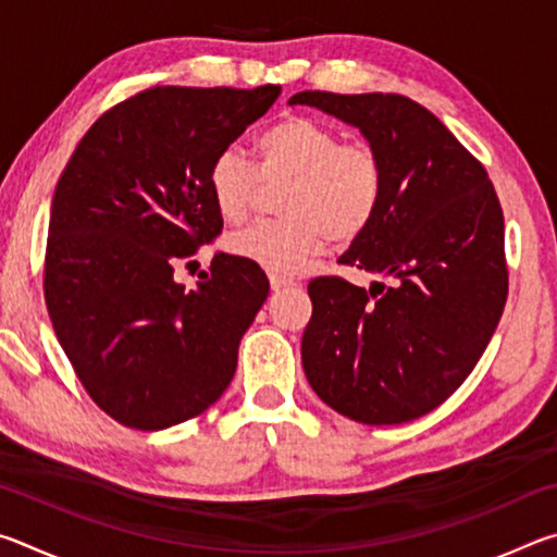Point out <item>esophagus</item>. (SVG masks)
Masks as SVG:
<instances>
[{"label": "esophagus", "mask_w": 557, "mask_h": 557, "mask_svg": "<svg viewBox=\"0 0 557 557\" xmlns=\"http://www.w3.org/2000/svg\"><path fill=\"white\" fill-rule=\"evenodd\" d=\"M297 282L289 280V277H282V275H270V287L280 292V289H287V287H295Z\"/></svg>", "instance_id": "1"}]
</instances>
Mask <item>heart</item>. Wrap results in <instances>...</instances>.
<instances>
[{
	"instance_id": "heart-1",
	"label": "heart",
	"mask_w": 557,
	"mask_h": 557,
	"mask_svg": "<svg viewBox=\"0 0 557 557\" xmlns=\"http://www.w3.org/2000/svg\"><path fill=\"white\" fill-rule=\"evenodd\" d=\"M262 182H287L280 201L282 221L256 223L225 240L231 256L262 270L292 275L322 256L326 243L361 238L383 201L385 174L379 154L366 145L344 143L324 122L292 115L258 139ZM209 191L223 221L248 215L258 174L240 149L228 147L213 159Z\"/></svg>"
}]
</instances>
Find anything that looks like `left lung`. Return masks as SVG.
<instances>
[{
	"label": "left lung",
	"mask_w": 557,
	"mask_h": 557,
	"mask_svg": "<svg viewBox=\"0 0 557 557\" xmlns=\"http://www.w3.org/2000/svg\"><path fill=\"white\" fill-rule=\"evenodd\" d=\"M361 132L385 174L373 223L338 262L379 280L309 282L301 366L329 408L363 425L422 418L474 371L502 319L504 213L484 166L418 102L395 92L305 90Z\"/></svg>",
	"instance_id": "obj_1"
}]
</instances>
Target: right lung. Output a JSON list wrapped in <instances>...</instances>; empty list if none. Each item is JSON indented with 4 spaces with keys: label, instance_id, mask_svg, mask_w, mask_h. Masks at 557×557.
Returning <instances> with one entry per match:
<instances>
[{
    "label": "right lung",
    "instance_id": "1",
    "mask_svg": "<svg viewBox=\"0 0 557 557\" xmlns=\"http://www.w3.org/2000/svg\"><path fill=\"white\" fill-rule=\"evenodd\" d=\"M277 96L280 86L145 90L96 120L55 184L46 307L81 383L122 425H178L233 381L265 272L219 252L186 289L174 268L223 228L213 159Z\"/></svg>",
    "mask_w": 557,
    "mask_h": 557
}]
</instances>
